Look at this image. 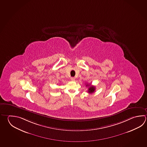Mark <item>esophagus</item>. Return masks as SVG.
<instances>
[{
  "label": "esophagus",
  "mask_w": 147,
  "mask_h": 147,
  "mask_svg": "<svg viewBox=\"0 0 147 147\" xmlns=\"http://www.w3.org/2000/svg\"><path fill=\"white\" fill-rule=\"evenodd\" d=\"M71 80H72V81H74L75 80V78H74V77H72V78H71Z\"/></svg>",
  "instance_id": "obj_1"
}]
</instances>
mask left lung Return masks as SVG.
I'll list each match as a JSON object with an SVG mask.
<instances>
[{
  "label": "left lung",
  "mask_w": 147,
  "mask_h": 147,
  "mask_svg": "<svg viewBox=\"0 0 147 147\" xmlns=\"http://www.w3.org/2000/svg\"><path fill=\"white\" fill-rule=\"evenodd\" d=\"M90 86V85L89 84H87L86 85V86L87 87V86ZM95 87L94 86H90L89 87L88 90V92L89 93H90V94H91V93H93V92H94V91H95Z\"/></svg>",
  "instance_id": "obj_1"
}]
</instances>
